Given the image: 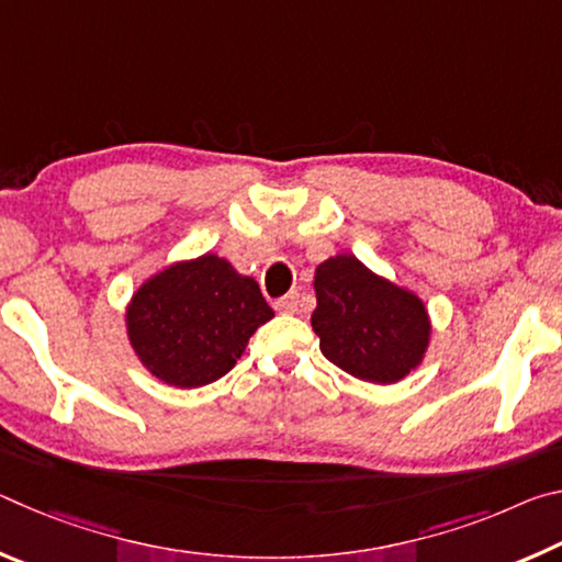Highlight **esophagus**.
<instances>
[{
	"label": "esophagus",
	"mask_w": 562,
	"mask_h": 562,
	"mask_svg": "<svg viewBox=\"0 0 562 562\" xmlns=\"http://www.w3.org/2000/svg\"><path fill=\"white\" fill-rule=\"evenodd\" d=\"M274 310L280 312V315H294V312L300 310V294L297 292H290L274 302Z\"/></svg>",
	"instance_id": "1"
}]
</instances>
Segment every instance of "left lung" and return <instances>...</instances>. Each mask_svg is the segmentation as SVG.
I'll list each match as a JSON object with an SVG mask.
<instances>
[{
  "label": "left lung",
  "instance_id": "1",
  "mask_svg": "<svg viewBox=\"0 0 562 562\" xmlns=\"http://www.w3.org/2000/svg\"><path fill=\"white\" fill-rule=\"evenodd\" d=\"M312 329L331 364L372 384H394L424 359L429 315L414 292L337 255L315 272Z\"/></svg>",
  "mask_w": 562,
  "mask_h": 562
}]
</instances>
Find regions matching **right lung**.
<instances>
[{
	"label": "right lung",
	"instance_id": "1",
	"mask_svg": "<svg viewBox=\"0 0 562 562\" xmlns=\"http://www.w3.org/2000/svg\"><path fill=\"white\" fill-rule=\"evenodd\" d=\"M272 317L258 282L217 255H203L148 280L133 294L126 322L150 374L195 389L231 372L247 339Z\"/></svg>",
	"mask_w": 562,
	"mask_h": 562
}]
</instances>
